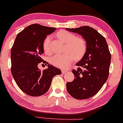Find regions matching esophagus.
Wrapping results in <instances>:
<instances>
[{
  "mask_svg": "<svg viewBox=\"0 0 123 123\" xmlns=\"http://www.w3.org/2000/svg\"><path fill=\"white\" fill-rule=\"evenodd\" d=\"M66 72H66V70H63V69L62 70V74H65V73H66Z\"/></svg>",
  "mask_w": 123,
  "mask_h": 123,
  "instance_id": "obj_1",
  "label": "esophagus"
}]
</instances>
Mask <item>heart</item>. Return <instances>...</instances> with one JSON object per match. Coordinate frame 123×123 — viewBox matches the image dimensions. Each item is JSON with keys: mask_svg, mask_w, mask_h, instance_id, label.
Returning a JSON list of instances; mask_svg holds the SVG:
<instances>
[{"mask_svg": "<svg viewBox=\"0 0 123 123\" xmlns=\"http://www.w3.org/2000/svg\"><path fill=\"white\" fill-rule=\"evenodd\" d=\"M58 39L66 43L65 53L58 54L51 58V62L53 65L61 68H66L72 62L73 57L79 60L83 57L87 50V44L85 40L67 31L61 30L57 32ZM51 36H48L43 43V49L45 53L50 54L52 50L50 46Z\"/></svg>", "mask_w": 123, "mask_h": 123, "instance_id": "1", "label": "heart"}]
</instances>
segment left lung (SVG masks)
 I'll return each instance as SVG.
<instances>
[{
	"label": "left lung",
	"instance_id": "8db88e82",
	"mask_svg": "<svg viewBox=\"0 0 123 123\" xmlns=\"http://www.w3.org/2000/svg\"><path fill=\"white\" fill-rule=\"evenodd\" d=\"M67 31L80 35L85 39L87 50L79 66L72 72L74 79L66 83V89L72 97L86 99L95 95L105 84L109 76L111 54L105 37L88 26L66 28Z\"/></svg>",
	"mask_w": 123,
	"mask_h": 123
}]
</instances>
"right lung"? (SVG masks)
<instances>
[{"instance_id": "right-lung-1", "label": "right lung", "mask_w": 123, "mask_h": 123, "mask_svg": "<svg viewBox=\"0 0 123 123\" xmlns=\"http://www.w3.org/2000/svg\"><path fill=\"white\" fill-rule=\"evenodd\" d=\"M55 29L35 24L17 35L11 50V69L17 86L27 95H43L50 88L53 77L61 74L60 69L49 63L43 71L38 68L39 63L44 62L41 58L44 53V40Z\"/></svg>"}]
</instances>
